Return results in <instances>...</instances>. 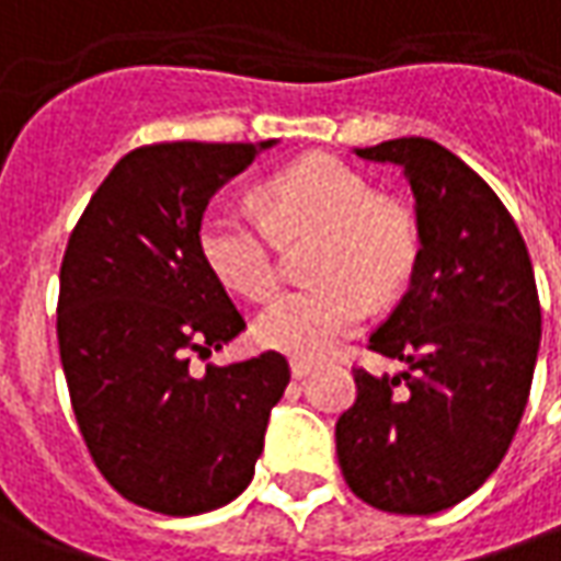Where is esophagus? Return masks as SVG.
Listing matches in <instances>:
<instances>
[{
	"label": "esophagus",
	"instance_id": "obj_1",
	"mask_svg": "<svg viewBox=\"0 0 561 561\" xmlns=\"http://www.w3.org/2000/svg\"><path fill=\"white\" fill-rule=\"evenodd\" d=\"M311 370H314V367H311L308 360H299V358L289 360V374H293V379H306Z\"/></svg>",
	"mask_w": 561,
	"mask_h": 561
}]
</instances>
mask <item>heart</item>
I'll list each match as a JSON object with an SVG mask.
<instances>
[{"mask_svg": "<svg viewBox=\"0 0 561 561\" xmlns=\"http://www.w3.org/2000/svg\"><path fill=\"white\" fill-rule=\"evenodd\" d=\"M265 221L231 203H213L201 219V253L228 289L265 299L277 287L274 237L318 231L314 284L289 289L262 311L255 333L293 358H324L367 318L370 299L404 287L416 259V228L401 203L333 157L314 153L259 187Z\"/></svg>", "mask_w": 561, "mask_h": 561, "instance_id": "1", "label": "heart"}]
</instances>
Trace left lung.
<instances>
[{
	"mask_svg": "<svg viewBox=\"0 0 561 561\" xmlns=\"http://www.w3.org/2000/svg\"><path fill=\"white\" fill-rule=\"evenodd\" d=\"M355 153L404 169L420 250L411 287L370 336L408 370H355L336 457L364 503L432 516L479 491L516 435L540 348L535 268L506 206L457 153L430 138Z\"/></svg>",
	"mask_w": 561,
	"mask_h": 561,
	"instance_id": "8db88e82",
	"label": "left lung"
}]
</instances>
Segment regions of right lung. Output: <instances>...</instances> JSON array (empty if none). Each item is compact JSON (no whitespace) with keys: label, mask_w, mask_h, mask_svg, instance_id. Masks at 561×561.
<instances>
[{"label":"right lung","mask_w":561,"mask_h":561,"mask_svg":"<svg viewBox=\"0 0 561 561\" xmlns=\"http://www.w3.org/2000/svg\"><path fill=\"white\" fill-rule=\"evenodd\" d=\"M277 141H167L126 153L67 240L58 345L82 442L101 476L163 516L219 510L253 482L284 355L191 374L247 330L201 253L221 184Z\"/></svg>","instance_id":"add662e5"}]
</instances>
